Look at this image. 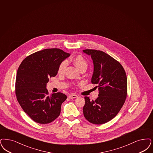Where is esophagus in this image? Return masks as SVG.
<instances>
[{
	"mask_svg": "<svg viewBox=\"0 0 153 153\" xmlns=\"http://www.w3.org/2000/svg\"><path fill=\"white\" fill-rule=\"evenodd\" d=\"M68 97L71 99H73V98H76L77 97H78V96L74 94H69L68 96Z\"/></svg>",
	"mask_w": 153,
	"mask_h": 153,
	"instance_id": "obj_1",
	"label": "esophagus"
}]
</instances>
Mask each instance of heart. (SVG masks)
Wrapping results in <instances>:
<instances>
[{"mask_svg": "<svg viewBox=\"0 0 153 153\" xmlns=\"http://www.w3.org/2000/svg\"><path fill=\"white\" fill-rule=\"evenodd\" d=\"M72 61L76 67L79 69H81L82 68L87 67V62L84 58L81 56H76L72 59ZM67 66V62L66 61H62L59 65L58 68V73L60 74H63Z\"/></svg>", "mask_w": 153, "mask_h": 153, "instance_id": "obj_1", "label": "heart"}]
</instances>
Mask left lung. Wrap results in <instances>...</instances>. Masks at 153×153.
<instances>
[{"label":"left lung","mask_w":153,"mask_h":153,"mask_svg":"<svg viewBox=\"0 0 153 153\" xmlns=\"http://www.w3.org/2000/svg\"><path fill=\"white\" fill-rule=\"evenodd\" d=\"M93 63L92 84H97L98 97H85L83 113L89 122L100 125L112 120L122 108L127 96V77L121 64L101 51L85 49Z\"/></svg>","instance_id":"left-lung-1"}]
</instances>
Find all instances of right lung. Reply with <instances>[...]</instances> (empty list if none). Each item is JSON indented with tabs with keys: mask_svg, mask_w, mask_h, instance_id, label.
<instances>
[{
	"mask_svg": "<svg viewBox=\"0 0 153 153\" xmlns=\"http://www.w3.org/2000/svg\"><path fill=\"white\" fill-rule=\"evenodd\" d=\"M71 55L57 48L43 49L27 57L20 65L15 93L23 110L35 122L46 124L59 116L67 96L60 92L48 96L47 84L59 65Z\"/></svg>",
	"mask_w": 153,
	"mask_h": 153,
	"instance_id": "right-lung-1",
	"label": "right lung"
}]
</instances>
